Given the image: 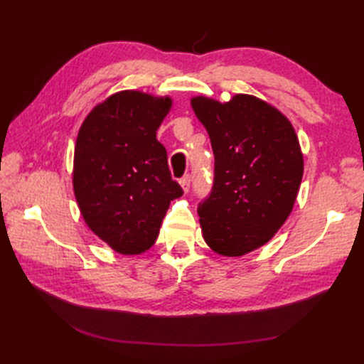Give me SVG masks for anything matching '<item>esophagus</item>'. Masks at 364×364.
Segmentation results:
<instances>
[{
	"instance_id": "34e87169",
	"label": "esophagus",
	"mask_w": 364,
	"mask_h": 364,
	"mask_svg": "<svg viewBox=\"0 0 364 364\" xmlns=\"http://www.w3.org/2000/svg\"><path fill=\"white\" fill-rule=\"evenodd\" d=\"M191 181H192V176L191 175H184L181 180H180V184L184 192H188L189 188H191Z\"/></svg>"
}]
</instances>
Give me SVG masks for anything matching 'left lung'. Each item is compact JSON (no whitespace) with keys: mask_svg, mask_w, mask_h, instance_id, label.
Returning a JSON list of instances; mask_svg holds the SVG:
<instances>
[{"mask_svg":"<svg viewBox=\"0 0 364 364\" xmlns=\"http://www.w3.org/2000/svg\"><path fill=\"white\" fill-rule=\"evenodd\" d=\"M211 139L213 189L198 203L205 242L242 257L274 237L297 198L304 154L291 122L262 100L239 94L228 103L191 100Z\"/></svg>","mask_w":364,"mask_h":364,"instance_id":"8db88e82","label":"left lung"}]
</instances>
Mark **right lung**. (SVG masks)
I'll use <instances>...</instances> for the list:
<instances>
[{"mask_svg": "<svg viewBox=\"0 0 364 364\" xmlns=\"http://www.w3.org/2000/svg\"><path fill=\"white\" fill-rule=\"evenodd\" d=\"M170 106L168 97L117 92L90 111L76 139V202L87 227L123 255L149 250L170 202L183 196L156 139Z\"/></svg>", "mask_w": 364, "mask_h": 364, "instance_id": "1", "label": "right lung"}]
</instances>
